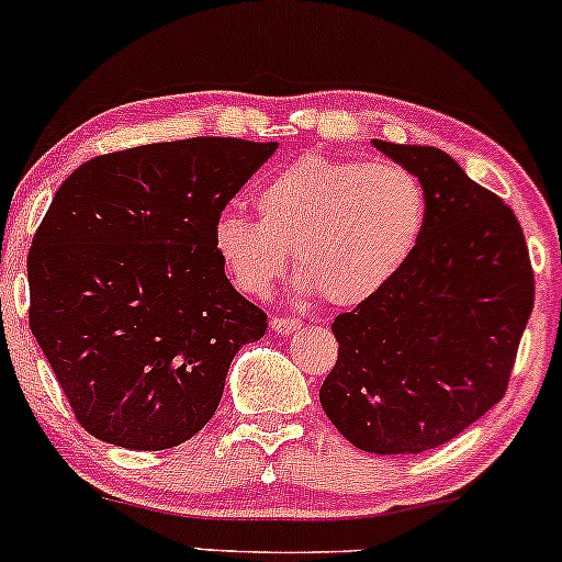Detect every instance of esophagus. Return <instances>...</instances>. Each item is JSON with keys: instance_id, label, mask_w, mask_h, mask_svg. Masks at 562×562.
<instances>
[{"instance_id": "1", "label": "esophagus", "mask_w": 562, "mask_h": 562, "mask_svg": "<svg viewBox=\"0 0 562 562\" xmlns=\"http://www.w3.org/2000/svg\"><path fill=\"white\" fill-rule=\"evenodd\" d=\"M271 329L279 335H289V333H296L299 329V319H289V317H273L271 319Z\"/></svg>"}]
</instances>
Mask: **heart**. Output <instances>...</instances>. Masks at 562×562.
<instances>
[{
    "label": "heart",
    "mask_w": 562,
    "mask_h": 562,
    "mask_svg": "<svg viewBox=\"0 0 562 562\" xmlns=\"http://www.w3.org/2000/svg\"><path fill=\"white\" fill-rule=\"evenodd\" d=\"M258 220L222 210L212 245L240 291L268 296L289 271L299 294H322L333 306L379 296L417 250L427 199L417 176L396 164L296 158L256 187Z\"/></svg>",
    "instance_id": "1"
}]
</instances>
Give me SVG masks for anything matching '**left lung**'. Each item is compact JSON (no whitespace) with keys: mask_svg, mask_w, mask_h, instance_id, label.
<instances>
[{"mask_svg":"<svg viewBox=\"0 0 562 562\" xmlns=\"http://www.w3.org/2000/svg\"><path fill=\"white\" fill-rule=\"evenodd\" d=\"M425 189L417 250L371 302L340 314L337 363L319 389L345 440L375 456H417L502 402L535 304L517 217L429 145L373 140Z\"/></svg>","mask_w":562,"mask_h":562,"instance_id":"left-lung-1","label":"left lung"}]
</instances>
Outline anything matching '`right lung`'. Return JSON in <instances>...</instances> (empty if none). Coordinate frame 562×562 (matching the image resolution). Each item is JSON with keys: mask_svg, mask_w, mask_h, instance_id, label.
Masks as SVG:
<instances>
[{"mask_svg": "<svg viewBox=\"0 0 562 562\" xmlns=\"http://www.w3.org/2000/svg\"><path fill=\"white\" fill-rule=\"evenodd\" d=\"M276 148L153 143L91 158L58 187L27 256L30 329L97 440L187 442L217 412L235 352L266 335L212 225Z\"/></svg>", "mask_w": 562, "mask_h": 562, "instance_id": "right-lung-1", "label": "right lung"}]
</instances>
